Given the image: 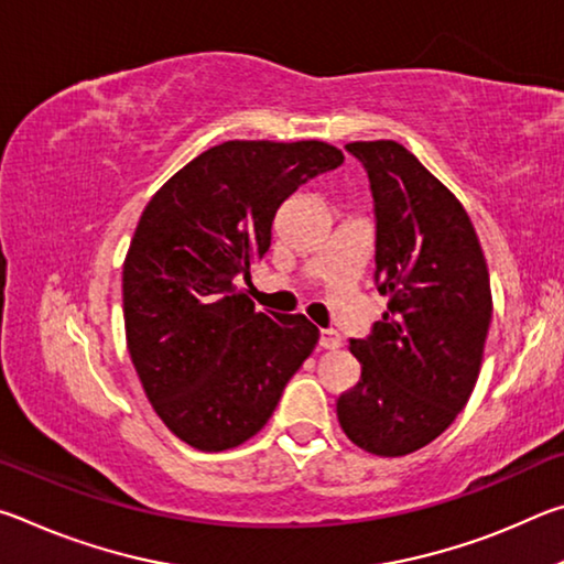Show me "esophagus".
Returning <instances> with one entry per match:
<instances>
[{"label": "esophagus", "mask_w": 564, "mask_h": 564, "mask_svg": "<svg viewBox=\"0 0 564 564\" xmlns=\"http://www.w3.org/2000/svg\"><path fill=\"white\" fill-rule=\"evenodd\" d=\"M340 343H343V338H340L338 330H321L318 346L323 350H336V348H340Z\"/></svg>", "instance_id": "1"}]
</instances>
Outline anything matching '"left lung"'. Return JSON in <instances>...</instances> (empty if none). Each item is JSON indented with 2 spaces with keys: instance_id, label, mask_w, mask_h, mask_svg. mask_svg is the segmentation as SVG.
I'll use <instances>...</instances> for the list:
<instances>
[{
  "instance_id": "1",
  "label": "left lung",
  "mask_w": 564,
  "mask_h": 564,
  "mask_svg": "<svg viewBox=\"0 0 564 564\" xmlns=\"http://www.w3.org/2000/svg\"><path fill=\"white\" fill-rule=\"evenodd\" d=\"M376 202V283L388 311L352 338L360 380L336 403L352 443L415 453L473 395L492 318L488 263L470 216L398 141H352Z\"/></svg>"
}]
</instances>
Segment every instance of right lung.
I'll return each mask as SVG.
<instances>
[{
    "instance_id": "right-lung-1",
    "label": "right lung",
    "mask_w": 564,
    "mask_h": 564,
    "mask_svg": "<svg viewBox=\"0 0 564 564\" xmlns=\"http://www.w3.org/2000/svg\"><path fill=\"white\" fill-rule=\"evenodd\" d=\"M326 141H224L161 186L123 261V326L151 408L178 441L221 453L269 423L318 343L295 313L256 311L234 279L271 246L275 212L338 169Z\"/></svg>"
}]
</instances>
